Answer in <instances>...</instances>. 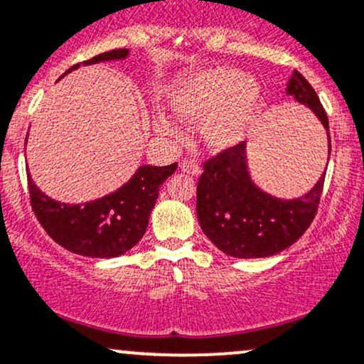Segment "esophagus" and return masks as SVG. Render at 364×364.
I'll list each match as a JSON object with an SVG mask.
<instances>
[{
    "label": "esophagus",
    "instance_id": "esophagus-1",
    "mask_svg": "<svg viewBox=\"0 0 364 364\" xmlns=\"http://www.w3.org/2000/svg\"><path fill=\"white\" fill-rule=\"evenodd\" d=\"M181 169L185 173H188V174H193V176H198V174L201 173L200 164H198L196 161H193V159H185V161H183Z\"/></svg>",
    "mask_w": 364,
    "mask_h": 364
}]
</instances>
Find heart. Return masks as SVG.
<instances>
[{"instance_id": "b5f03b06", "label": "heart", "mask_w": 364, "mask_h": 364, "mask_svg": "<svg viewBox=\"0 0 364 364\" xmlns=\"http://www.w3.org/2000/svg\"><path fill=\"white\" fill-rule=\"evenodd\" d=\"M179 117L205 121L203 139L211 151H228L245 139L262 109V87L233 67H216L179 82L169 94ZM161 134H176L163 114L154 119Z\"/></svg>"}]
</instances>
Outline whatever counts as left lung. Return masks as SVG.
<instances>
[{"label":"left lung","instance_id":"1","mask_svg":"<svg viewBox=\"0 0 364 364\" xmlns=\"http://www.w3.org/2000/svg\"><path fill=\"white\" fill-rule=\"evenodd\" d=\"M287 94L319 117L331 153L326 110L316 90L297 70L289 80ZM203 169L196 186L198 222L215 247L237 259L270 257L297 242L314 220L326 178L324 171L314 188L296 200L269 195L257 188L248 174L245 141L206 159Z\"/></svg>","mask_w":364,"mask_h":364}]
</instances>
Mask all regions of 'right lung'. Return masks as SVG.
Segmentation results:
<instances>
[{"label": "right lung", "instance_id": "obj_1", "mask_svg": "<svg viewBox=\"0 0 364 364\" xmlns=\"http://www.w3.org/2000/svg\"><path fill=\"white\" fill-rule=\"evenodd\" d=\"M127 55V48L110 50L85 60L84 65L122 60ZM75 68H79V63L63 75ZM176 168V163L169 166H141L117 191L84 205L52 200L36 188L28 174L30 203L41 227L58 245L84 257L112 259L131 250L144 235L159 188Z\"/></svg>", "mask_w": 364, "mask_h": 364}]
</instances>
